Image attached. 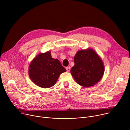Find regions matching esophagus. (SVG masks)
Segmentation results:
<instances>
[{
  "label": "esophagus",
  "mask_w": 130,
  "mask_h": 130,
  "mask_svg": "<svg viewBox=\"0 0 130 130\" xmlns=\"http://www.w3.org/2000/svg\"><path fill=\"white\" fill-rule=\"evenodd\" d=\"M66 70H67V72H69L70 70V67H67L66 68Z\"/></svg>",
  "instance_id": "1"
}]
</instances>
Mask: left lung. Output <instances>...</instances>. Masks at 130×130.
Listing matches in <instances>:
<instances>
[{"instance_id":"1","label":"left lung","mask_w":130,"mask_h":130,"mask_svg":"<svg viewBox=\"0 0 130 130\" xmlns=\"http://www.w3.org/2000/svg\"><path fill=\"white\" fill-rule=\"evenodd\" d=\"M72 76L81 86L89 87L98 83L103 76L104 65L96 52L91 48L79 50L74 57Z\"/></svg>"}]
</instances>
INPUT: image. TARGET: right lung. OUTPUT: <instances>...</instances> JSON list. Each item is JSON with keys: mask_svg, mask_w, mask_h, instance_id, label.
<instances>
[{"mask_svg": "<svg viewBox=\"0 0 130 130\" xmlns=\"http://www.w3.org/2000/svg\"><path fill=\"white\" fill-rule=\"evenodd\" d=\"M59 60L51 57V52L38 54L31 62L29 67V76L37 86L49 88L56 83L60 75L65 72Z\"/></svg>", "mask_w": 130, "mask_h": 130, "instance_id": "add662e5", "label": "right lung"}]
</instances>
